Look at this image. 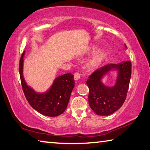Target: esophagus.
I'll return each mask as SVG.
<instances>
[{"instance_id": "34e87169", "label": "esophagus", "mask_w": 150, "mask_h": 150, "mask_svg": "<svg viewBox=\"0 0 150 150\" xmlns=\"http://www.w3.org/2000/svg\"><path fill=\"white\" fill-rule=\"evenodd\" d=\"M74 78L75 80H78L80 78V74L79 73H75L74 75Z\"/></svg>"}]
</instances>
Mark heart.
I'll return each mask as SVG.
<instances>
[{"instance_id": "obj_1", "label": "heart", "mask_w": 150, "mask_h": 150, "mask_svg": "<svg viewBox=\"0 0 150 150\" xmlns=\"http://www.w3.org/2000/svg\"><path fill=\"white\" fill-rule=\"evenodd\" d=\"M98 48V47L96 45H93L86 49L84 52H83L84 54H89L94 51H95L87 62V67L91 70L96 69V68L100 67V65L104 61L106 57V52L105 51V50L103 49H99L97 50L96 49Z\"/></svg>"}]
</instances>
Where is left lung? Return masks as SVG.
Listing matches in <instances>:
<instances>
[{"instance_id": "left-lung-1", "label": "left lung", "mask_w": 150, "mask_h": 150, "mask_svg": "<svg viewBox=\"0 0 150 150\" xmlns=\"http://www.w3.org/2000/svg\"><path fill=\"white\" fill-rule=\"evenodd\" d=\"M125 49L127 46L125 45ZM116 71L113 86L104 84L103 80L109 73ZM131 77L129 60L119 64H109L95 71L86 82L89 88L88 101L91 109L98 115L108 116L121 107L127 98Z\"/></svg>"}]
</instances>
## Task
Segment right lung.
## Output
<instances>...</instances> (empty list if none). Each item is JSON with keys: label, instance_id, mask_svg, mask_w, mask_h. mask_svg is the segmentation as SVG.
<instances>
[{"label": "right lung", "instance_id": "right-lung-1", "mask_svg": "<svg viewBox=\"0 0 150 150\" xmlns=\"http://www.w3.org/2000/svg\"><path fill=\"white\" fill-rule=\"evenodd\" d=\"M25 52L20 60V76L22 89L28 103L39 113L47 117H57L67 109L74 88V75L68 73L57 77L45 92H38L29 86L23 76Z\"/></svg>", "mask_w": 150, "mask_h": 150}]
</instances>
